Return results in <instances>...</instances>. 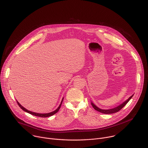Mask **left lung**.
<instances>
[{
	"label": "left lung",
	"instance_id": "1",
	"mask_svg": "<svg viewBox=\"0 0 148 148\" xmlns=\"http://www.w3.org/2000/svg\"><path fill=\"white\" fill-rule=\"evenodd\" d=\"M134 96V95H133L132 96H131L127 100H126L125 101H124L123 103H122L121 104L119 105L118 106L113 108H111V109H108V110H103V109H101L100 108H99L98 107H97L92 101H91V104L92 106V107H93V108L97 111L99 112H101L102 114H114L115 112H118L119 110H121L124 106H126V104L130 101V100L133 97V96Z\"/></svg>",
	"mask_w": 148,
	"mask_h": 148
}]
</instances>
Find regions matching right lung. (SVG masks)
Instances as JSON below:
<instances>
[{"mask_svg": "<svg viewBox=\"0 0 148 148\" xmlns=\"http://www.w3.org/2000/svg\"><path fill=\"white\" fill-rule=\"evenodd\" d=\"M63 99H64V98L63 97V99H62V101H61V103H60V105L59 106V107H58L57 109H56L55 111H52V112H49V113H45V114H39V113H36V112H32V111H29V110H26L25 108H24L23 106H22L19 104V103L18 101H16V102H17V104H18V106H19V107H20L22 110H23L24 111H25V112H27V113H29V114H31V115H34V116H37L42 117V118H46V117H49V116H52L53 115L55 114L56 112H58V111L59 110V109H60V107H61V105H62V104Z\"/></svg>", "mask_w": 148, "mask_h": 148, "instance_id": "add662e5", "label": "right lung"}]
</instances>
